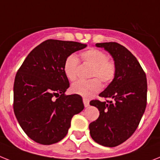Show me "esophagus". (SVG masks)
I'll return each instance as SVG.
<instances>
[{
    "instance_id": "34e87169",
    "label": "esophagus",
    "mask_w": 160,
    "mask_h": 160,
    "mask_svg": "<svg viewBox=\"0 0 160 160\" xmlns=\"http://www.w3.org/2000/svg\"><path fill=\"white\" fill-rule=\"evenodd\" d=\"M83 102H84V105L85 107H88L89 106V100L88 99L84 98H83Z\"/></svg>"
}]
</instances>
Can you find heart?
Returning <instances> with one entry per match:
<instances>
[{
    "mask_svg": "<svg viewBox=\"0 0 160 160\" xmlns=\"http://www.w3.org/2000/svg\"><path fill=\"white\" fill-rule=\"evenodd\" d=\"M81 59L84 63L92 66L90 77L88 80H79L72 86V92L84 98H90L98 92L102 88V84L111 83L116 76V66L115 62L108 59V56L103 51L98 49H89L81 53ZM79 60L75 54H70L66 58L63 63V72L70 81L77 78Z\"/></svg>",
    "mask_w": 160,
    "mask_h": 160,
    "instance_id": "b5f03b06",
    "label": "heart"
}]
</instances>
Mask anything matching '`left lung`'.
Segmentation results:
<instances>
[{
  "label": "left lung",
  "instance_id": "left-lung-1",
  "mask_svg": "<svg viewBox=\"0 0 160 160\" xmlns=\"http://www.w3.org/2000/svg\"><path fill=\"white\" fill-rule=\"evenodd\" d=\"M96 46L113 57L116 76L99 94L111 100L94 99L89 103L100 112L89 124V132L97 143L114 147L128 139L139 125L147 102V81L140 63L125 47L116 42L97 43Z\"/></svg>",
  "mask_w": 160,
  "mask_h": 160
}]
</instances>
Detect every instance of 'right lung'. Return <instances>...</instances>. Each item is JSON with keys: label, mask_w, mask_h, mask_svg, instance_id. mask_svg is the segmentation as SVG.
Listing matches in <instances>:
<instances>
[{"label": "right lung", "mask_w": 160, "mask_h": 160, "mask_svg": "<svg viewBox=\"0 0 160 160\" xmlns=\"http://www.w3.org/2000/svg\"><path fill=\"white\" fill-rule=\"evenodd\" d=\"M87 45L47 40L31 51L18 70L14 84V111L21 128L42 145L63 139L74 115L84 110L82 98L66 95L70 86L63 72L66 58Z\"/></svg>", "instance_id": "right-lung-1"}]
</instances>
